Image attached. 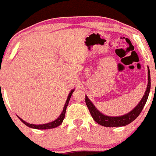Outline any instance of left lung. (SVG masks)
<instances>
[{
	"mask_svg": "<svg viewBox=\"0 0 156 156\" xmlns=\"http://www.w3.org/2000/svg\"><path fill=\"white\" fill-rule=\"evenodd\" d=\"M147 68H148V84H147L144 95L142 98L140 103L135 106V108H133L131 112L127 113L126 115L118 117H110L103 115L99 110H98V108L91 103V100L85 95V103H86L87 107L88 108V110L91 113L92 118L97 123L105 127L123 126L129 124L134 120L138 118L142 109L144 108V106L145 105L146 103H147L150 91V85H151V83H150V72L149 67Z\"/></svg>",
	"mask_w": 156,
	"mask_h": 156,
	"instance_id": "8db88e82",
	"label": "left lung"
}]
</instances>
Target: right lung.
I'll return each instance as SVG.
<instances>
[{
	"mask_svg": "<svg viewBox=\"0 0 156 156\" xmlns=\"http://www.w3.org/2000/svg\"><path fill=\"white\" fill-rule=\"evenodd\" d=\"M73 91H74V89L71 90V92L69 93V94H68V99H67L66 102H65V106L64 108H63V111L62 112L61 115H59V117L56 119V120H55L53 122H51V123H45V124H39V125H35V124H30V123H27V122H25L24 120H23L22 119L20 118L18 116V118L20 119V120H21V121L23 122V123H24L25 125L27 126L30 127V128H33V129H53V128H55V127H57L59 125H61V123H62L63 120H64L65 118V112H66V108H67V106H68V103H69V100H70V98H71L72 94H73Z\"/></svg>",
	"mask_w": 156,
	"mask_h": 156,
	"instance_id": "obj_1",
	"label": "right lung"
}]
</instances>
